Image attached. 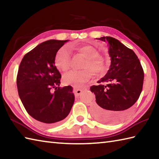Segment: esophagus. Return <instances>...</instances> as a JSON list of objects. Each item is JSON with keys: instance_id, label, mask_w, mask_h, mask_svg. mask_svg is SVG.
<instances>
[{"instance_id": "34e87169", "label": "esophagus", "mask_w": 159, "mask_h": 159, "mask_svg": "<svg viewBox=\"0 0 159 159\" xmlns=\"http://www.w3.org/2000/svg\"><path fill=\"white\" fill-rule=\"evenodd\" d=\"M81 92H82V89H74V95H75L76 97L79 96L80 94H81Z\"/></svg>"}]
</instances>
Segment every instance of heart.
<instances>
[{
	"mask_svg": "<svg viewBox=\"0 0 159 159\" xmlns=\"http://www.w3.org/2000/svg\"><path fill=\"white\" fill-rule=\"evenodd\" d=\"M70 51H74L85 58L81 65L80 71H71L65 74L63 81L67 85H71L76 88H80L92 77V73L100 75L106 70V63L103 57L98 55L97 49L90 45H72L68 49L66 47H62L58 49L55 57V64L58 70L66 71L70 69L71 63ZM90 70L91 71H90Z\"/></svg>",
	"mask_w": 159,
	"mask_h": 159,
	"instance_id": "1",
	"label": "heart"
}]
</instances>
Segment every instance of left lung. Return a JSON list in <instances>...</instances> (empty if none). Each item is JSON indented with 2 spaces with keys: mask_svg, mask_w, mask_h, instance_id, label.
<instances>
[{
  "mask_svg": "<svg viewBox=\"0 0 159 159\" xmlns=\"http://www.w3.org/2000/svg\"><path fill=\"white\" fill-rule=\"evenodd\" d=\"M97 39L107 42L111 65L105 76L97 82L107 85L90 88L96 96L92 113L101 123L116 124L125 119L139 99L144 72L135 53L119 40L110 36Z\"/></svg>",
  "mask_w": 159,
  "mask_h": 159,
  "instance_id": "left-lung-1",
  "label": "left lung"
}]
</instances>
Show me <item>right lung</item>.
Returning <instances> with one entry per match:
<instances>
[{
	"label": "right lung",
	"instance_id": "add662e5",
	"mask_svg": "<svg viewBox=\"0 0 159 159\" xmlns=\"http://www.w3.org/2000/svg\"><path fill=\"white\" fill-rule=\"evenodd\" d=\"M69 40H49L24 56L16 79L18 95L27 113L48 126L67 116L74 102L71 86L59 88L61 75L55 65L58 49Z\"/></svg>",
	"mask_w": 159,
	"mask_h": 159
}]
</instances>
